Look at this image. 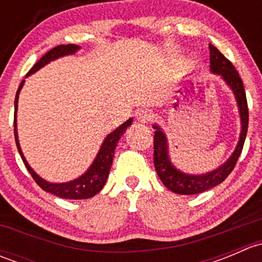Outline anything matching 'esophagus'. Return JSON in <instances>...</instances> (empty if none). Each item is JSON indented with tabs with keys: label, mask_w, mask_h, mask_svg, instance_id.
<instances>
[{
	"label": "esophagus",
	"mask_w": 262,
	"mask_h": 262,
	"mask_svg": "<svg viewBox=\"0 0 262 262\" xmlns=\"http://www.w3.org/2000/svg\"><path fill=\"white\" fill-rule=\"evenodd\" d=\"M153 118H155V114H153L152 110L149 109L142 110V112H139L138 114V121H141V123H144V124L152 121Z\"/></svg>",
	"instance_id": "esophagus-1"
}]
</instances>
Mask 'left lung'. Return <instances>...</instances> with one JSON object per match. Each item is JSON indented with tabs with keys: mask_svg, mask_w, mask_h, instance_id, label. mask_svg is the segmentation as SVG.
<instances>
[{
	"mask_svg": "<svg viewBox=\"0 0 262 262\" xmlns=\"http://www.w3.org/2000/svg\"><path fill=\"white\" fill-rule=\"evenodd\" d=\"M210 50V71L215 75L221 76L224 82L231 87L236 97L237 105H238L239 116H241V134H239V141L237 143L236 149L232 153L226 163L215 170L210 171L203 175H190V173L181 172L180 170L172 165L168 156V146L166 134L161 130L158 125H153L155 132V138H153V162L155 168L157 171L158 178L163 182L166 187L176 194L182 195H195L200 192L209 190L216 186L221 182H223L228 178L229 173L236 166L238 161L239 155L244 148L246 134L248 128V107L247 99H246V92L244 87V82L239 77L238 72L233 67L231 62L219 52L213 44H209Z\"/></svg>",
	"mask_w": 262,
	"mask_h": 262,
	"instance_id": "obj_1",
	"label": "left lung"
}]
</instances>
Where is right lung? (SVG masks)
<instances>
[{
  "label": "right lung",
  "instance_id": "obj_1",
  "mask_svg": "<svg viewBox=\"0 0 262 262\" xmlns=\"http://www.w3.org/2000/svg\"><path fill=\"white\" fill-rule=\"evenodd\" d=\"M80 49V47L76 46V44H67V46H58L55 48L50 49L48 53L43 55L35 64L33 66L30 71L28 72L26 77L30 75H33L34 72L40 70L41 67H44L46 64H48L52 60L58 59L60 57H64V55H70L76 53ZM23 81L18 86V90L16 92V97H15V118H14V126H15V141H16V146L20 153L21 158H23L24 163H25V167L28 168V171L30 172V175L33 176V179L35 180L36 184L44 190V191L50 192V194L55 195V196L63 198V199H89V198L95 196L100 190L104 187L105 182L107 180V176H109L110 167H112L113 158H114V152L116 144H118L119 139L121 138V136L124 134L125 129L129 125H132V121L133 119H129L125 123L121 124L119 128H116L114 132L106 136L105 141L102 142L101 148H100L99 153H97L96 158L94 160L92 165L90 166L89 170L80 176L78 179L68 182H62V184H54V182L46 181L44 179H41L40 176L36 175L35 171L29 166L28 161L25 160L23 155V150L20 148V143H18L17 138V129H16V112H17V100H18V94H20V90L23 89Z\"/></svg>",
  "mask_w": 262,
  "mask_h": 262
}]
</instances>
